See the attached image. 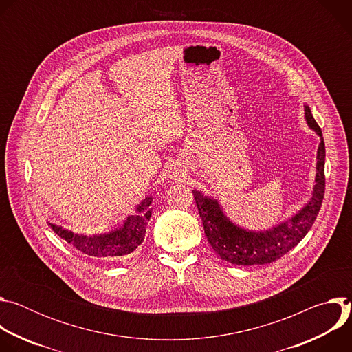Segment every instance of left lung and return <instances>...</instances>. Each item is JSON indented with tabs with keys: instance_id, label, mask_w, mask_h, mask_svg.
Segmentation results:
<instances>
[{
	"instance_id": "8db88e82",
	"label": "left lung",
	"mask_w": 352,
	"mask_h": 352,
	"mask_svg": "<svg viewBox=\"0 0 352 352\" xmlns=\"http://www.w3.org/2000/svg\"><path fill=\"white\" fill-rule=\"evenodd\" d=\"M305 120L320 136L316 163V184L309 202L289 220L267 231H248L230 221L216 199L205 196L196 189L192 190L208 241L223 261L238 266L267 265L276 262L298 245L314 226L324 196L326 148L322 129L315 121L308 106H305Z\"/></svg>"
}]
</instances>
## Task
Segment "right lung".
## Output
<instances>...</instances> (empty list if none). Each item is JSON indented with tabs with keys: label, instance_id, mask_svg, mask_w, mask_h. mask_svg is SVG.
<instances>
[{
	"label": "right lung",
	"instance_id": "1",
	"mask_svg": "<svg viewBox=\"0 0 352 352\" xmlns=\"http://www.w3.org/2000/svg\"><path fill=\"white\" fill-rule=\"evenodd\" d=\"M150 205H152V197L143 199L136 208V214L129 216L121 228L109 234L87 236L74 234L56 224H50V227L58 236L85 255L94 258H120L132 254L143 242L147 223L152 216V210L148 209Z\"/></svg>",
	"mask_w": 352,
	"mask_h": 352
}]
</instances>
